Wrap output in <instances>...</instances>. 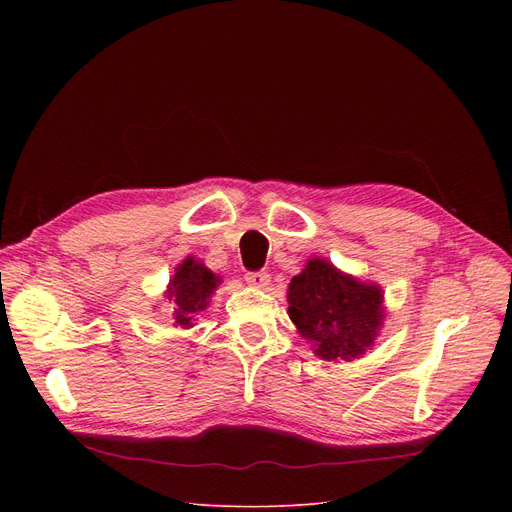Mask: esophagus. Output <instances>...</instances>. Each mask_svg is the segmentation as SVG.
<instances>
[{
  "instance_id": "1",
  "label": "esophagus",
  "mask_w": 512,
  "mask_h": 512,
  "mask_svg": "<svg viewBox=\"0 0 512 512\" xmlns=\"http://www.w3.org/2000/svg\"><path fill=\"white\" fill-rule=\"evenodd\" d=\"M245 282L250 286H256V288H265L271 282V277L267 271H250V273H245Z\"/></svg>"
}]
</instances>
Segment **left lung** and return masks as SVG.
Here are the masks:
<instances>
[{
  "label": "left lung",
  "mask_w": 512,
  "mask_h": 512,
  "mask_svg": "<svg viewBox=\"0 0 512 512\" xmlns=\"http://www.w3.org/2000/svg\"><path fill=\"white\" fill-rule=\"evenodd\" d=\"M382 292L314 258L288 286V314L327 361H352L371 346L382 322Z\"/></svg>",
  "instance_id": "8db88e82"
}]
</instances>
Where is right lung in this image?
I'll return each mask as SVG.
<instances>
[{
  "mask_svg": "<svg viewBox=\"0 0 512 512\" xmlns=\"http://www.w3.org/2000/svg\"><path fill=\"white\" fill-rule=\"evenodd\" d=\"M220 280L194 258L183 260L170 280L168 299L175 303L173 320L179 327H192V320L209 305V297Z\"/></svg>",
  "mask_w": 512,
  "mask_h": 512,
  "instance_id": "obj_1",
  "label": "right lung"
}]
</instances>
